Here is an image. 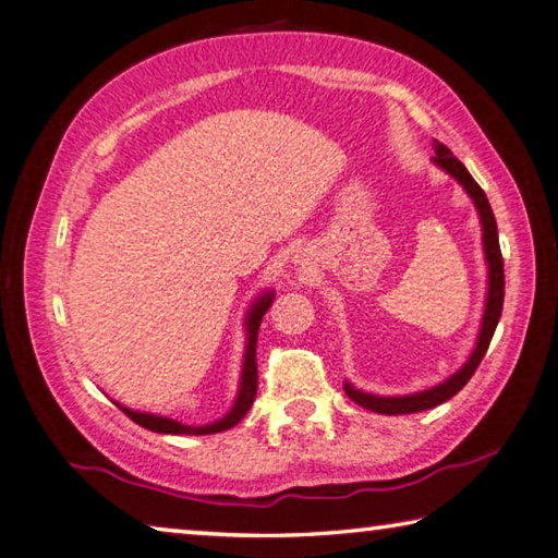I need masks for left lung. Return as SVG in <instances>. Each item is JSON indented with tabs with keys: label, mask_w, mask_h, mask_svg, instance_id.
Masks as SVG:
<instances>
[{
	"label": "left lung",
	"mask_w": 558,
	"mask_h": 558,
	"mask_svg": "<svg viewBox=\"0 0 558 558\" xmlns=\"http://www.w3.org/2000/svg\"><path fill=\"white\" fill-rule=\"evenodd\" d=\"M434 156L432 160L437 163L441 170L459 180V185L469 192V197L473 199L475 209L481 215V225H483V251H485V260H488V298H485V312H483V322H481V333L478 341H475V349L471 353V359L463 363L461 371H456L451 378H447L439 385H434L429 390L414 392V395H402V398H380V395H371L356 390L351 383H343V390H347L349 398L366 408L371 412L378 414H412V412H422V410H432L437 404L451 400L456 392H459L465 383L471 380L475 368L481 366V361L485 356V351L490 347V339L495 333V327H498L500 314H502V300H505V270H502V253H500V241H498V225H495L490 202L485 197V192L481 190L478 182L471 178L469 170L456 158L451 150L434 141Z\"/></svg>",
	"instance_id": "1"
}]
</instances>
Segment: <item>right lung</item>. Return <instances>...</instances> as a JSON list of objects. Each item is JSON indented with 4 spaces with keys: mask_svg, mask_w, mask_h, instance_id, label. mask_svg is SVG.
<instances>
[{
    "mask_svg": "<svg viewBox=\"0 0 558 558\" xmlns=\"http://www.w3.org/2000/svg\"><path fill=\"white\" fill-rule=\"evenodd\" d=\"M272 290L263 292L258 300H253V305L246 314V353H244V366H241V385H239V395L234 408L229 410V414L225 417L205 424V427H190V424H182L178 420L170 417H160V414H148V412H134L124 408V404L117 402V408L126 414L129 420H134L141 427H146L150 432L158 434H195V437H202V434H217L231 429L234 424H239L244 420V414L251 410L253 400H256V390H258V366H256V341H258V327L263 314L268 312V307L272 305Z\"/></svg>",
    "mask_w": 558,
    "mask_h": 558,
    "instance_id": "right-lung-1",
    "label": "right lung"
}]
</instances>
